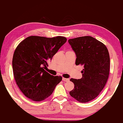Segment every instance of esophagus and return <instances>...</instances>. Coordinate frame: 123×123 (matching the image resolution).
Segmentation results:
<instances>
[{"label": "esophagus", "instance_id": "34e87169", "mask_svg": "<svg viewBox=\"0 0 123 123\" xmlns=\"http://www.w3.org/2000/svg\"><path fill=\"white\" fill-rule=\"evenodd\" d=\"M69 79H67V78H64L63 77V81H65V82H68V81H69Z\"/></svg>", "mask_w": 123, "mask_h": 123}]
</instances>
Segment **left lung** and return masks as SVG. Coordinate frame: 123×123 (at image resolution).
Returning <instances> with one entry per match:
<instances>
[{
  "instance_id": "obj_1",
  "label": "left lung",
  "mask_w": 123,
  "mask_h": 123,
  "mask_svg": "<svg viewBox=\"0 0 123 123\" xmlns=\"http://www.w3.org/2000/svg\"><path fill=\"white\" fill-rule=\"evenodd\" d=\"M68 42L76 54V65L84 67L82 78L70 80L74 88L69 93L80 102H88L99 95L107 83L110 69L108 50L91 36L75 38Z\"/></svg>"
}]
</instances>
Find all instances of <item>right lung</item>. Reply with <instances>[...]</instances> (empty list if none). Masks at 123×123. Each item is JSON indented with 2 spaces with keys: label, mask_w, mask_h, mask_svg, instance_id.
<instances>
[{
  "label": "right lung",
  "mask_w": 123,
  "mask_h": 123,
  "mask_svg": "<svg viewBox=\"0 0 123 123\" xmlns=\"http://www.w3.org/2000/svg\"><path fill=\"white\" fill-rule=\"evenodd\" d=\"M67 41L62 36H32L16 47L12 58L13 73L16 84L26 97L39 102L52 94L62 77L51 75L45 69L48 62Z\"/></svg>",
  "instance_id": "right-lung-1"
}]
</instances>
